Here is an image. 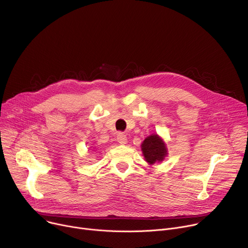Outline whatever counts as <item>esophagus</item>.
Here are the masks:
<instances>
[{"instance_id":"1","label":"esophagus","mask_w":248,"mask_h":248,"mask_svg":"<svg viewBox=\"0 0 248 248\" xmlns=\"http://www.w3.org/2000/svg\"><path fill=\"white\" fill-rule=\"evenodd\" d=\"M118 142L121 144H126L127 143V136L124 133H119L117 136Z\"/></svg>"}]
</instances>
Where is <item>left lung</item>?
Segmentation results:
<instances>
[{"mask_svg":"<svg viewBox=\"0 0 248 248\" xmlns=\"http://www.w3.org/2000/svg\"><path fill=\"white\" fill-rule=\"evenodd\" d=\"M141 151L149 165L162 163L168 156V148L164 139L157 133L147 136L141 143Z\"/></svg>","mask_w":248,"mask_h":248,"instance_id":"obj_1","label":"left lung"}]
</instances>
